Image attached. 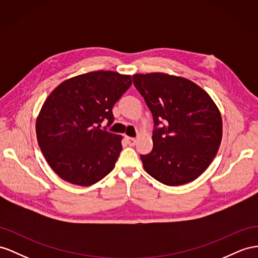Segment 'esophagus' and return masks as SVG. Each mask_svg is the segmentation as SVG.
I'll return each instance as SVG.
<instances>
[{
  "label": "esophagus",
  "mask_w": 258,
  "mask_h": 258,
  "mask_svg": "<svg viewBox=\"0 0 258 258\" xmlns=\"http://www.w3.org/2000/svg\"><path fill=\"white\" fill-rule=\"evenodd\" d=\"M126 142L128 143V145L130 146H134V145L136 144V138H134V137H128V136H126Z\"/></svg>",
  "instance_id": "1"
}]
</instances>
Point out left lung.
<instances>
[{"mask_svg":"<svg viewBox=\"0 0 258 258\" xmlns=\"http://www.w3.org/2000/svg\"><path fill=\"white\" fill-rule=\"evenodd\" d=\"M133 82L151 111L156 126L153 150L141 155L144 169L169 186L194 181L219 149L222 140L219 109L206 91L184 77L149 73L133 75Z\"/></svg>","mask_w":258,"mask_h":258,"instance_id":"1","label":"left lung"}]
</instances>
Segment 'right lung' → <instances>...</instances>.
Segmentation results:
<instances>
[{
	"label": "right lung",
	"mask_w": 258,
	"mask_h": 258,
	"mask_svg": "<svg viewBox=\"0 0 258 258\" xmlns=\"http://www.w3.org/2000/svg\"><path fill=\"white\" fill-rule=\"evenodd\" d=\"M131 85V75L89 72L66 79L45 99L36 121L37 141L61 179L89 186L113 170L123 137L101 123L112 124V108Z\"/></svg>",
	"instance_id": "1"
}]
</instances>
